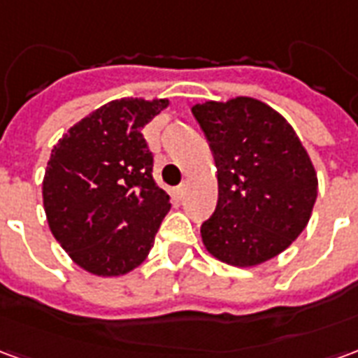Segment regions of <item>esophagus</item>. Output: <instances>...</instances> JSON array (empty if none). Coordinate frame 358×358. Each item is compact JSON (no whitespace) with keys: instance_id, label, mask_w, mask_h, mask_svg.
Instances as JSON below:
<instances>
[{"instance_id":"obj_1","label":"esophagus","mask_w":358,"mask_h":358,"mask_svg":"<svg viewBox=\"0 0 358 358\" xmlns=\"http://www.w3.org/2000/svg\"><path fill=\"white\" fill-rule=\"evenodd\" d=\"M186 187H187V184H186V182H184V184H180V186L176 187V192H174V194L178 195V197H182V195L186 194Z\"/></svg>"}]
</instances>
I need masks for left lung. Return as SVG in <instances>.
I'll return each mask as SVG.
<instances>
[{
	"label": "left lung",
	"instance_id": "8db88e82",
	"mask_svg": "<svg viewBox=\"0 0 358 358\" xmlns=\"http://www.w3.org/2000/svg\"><path fill=\"white\" fill-rule=\"evenodd\" d=\"M215 157L218 203L201 224L210 255L234 266L268 261L299 236L316 201L315 166L280 113L251 97L195 105Z\"/></svg>",
	"mask_w": 358,
	"mask_h": 358
}]
</instances>
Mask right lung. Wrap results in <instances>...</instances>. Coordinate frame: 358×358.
Here are the masks:
<instances>
[{"instance_id": "right-lung-1", "label": "right lung", "mask_w": 358, "mask_h": 358, "mask_svg": "<svg viewBox=\"0 0 358 358\" xmlns=\"http://www.w3.org/2000/svg\"><path fill=\"white\" fill-rule=\"evenodd\" d=\"M166 99H115L74 124L53 148L43 207L55 240L97 276L136 268L153 248L171 197L153 180L141 128Z\"/></svg>"}]
</instances>
